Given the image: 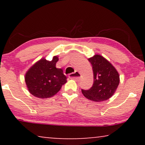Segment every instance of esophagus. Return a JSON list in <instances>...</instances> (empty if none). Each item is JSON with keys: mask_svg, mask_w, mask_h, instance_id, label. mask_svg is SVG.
I'll return each mask as SVG.
<instances>
[{"mask_svg": "<svg viewBox=\"0 0 145 145\" xmlns=\"http://www.w3.org/2000/svg\"><path fill=\"white\" fill-rule=\"evenodd\" d=\"M69 78H71V79H74V80H78L80 78L81 74H80V72H78V71H75L74 72L71 73V74H69Z\"/></svg>", "mask_w": 145, "mask_h": 145, "instance_id": "1", "label": "esophagus"}]
</instances>
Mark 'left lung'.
<instances>
[{
    "mask_svg": "<svg viewBox=\"0 0 145 145\" xmlns=\"http://www.w3.org/2000/svg\"><path fill=\"white\" fill-rule=\"evenodd\" d=\"M88 60L91 63L94 72V83L88 90L82 93L94 102L108 100L114 94L120 83V75L114 67L100 55H96Z\"/></svg>",
    "mask_w": 145,
    "mask_h": 145,
    "instance_id": "1",
    "label": "left lung"
}]
</instances>
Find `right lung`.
Returning <instances> with one entry per match:
<instances>
[{"instance_id":"obj_1","label":"right lung","mask_w":145,"mask_h":145,"mask_svg":"<svg viewBox=\"0 0 145 145\" xmlns=\"http://www.w3.org/2000/svg\"><path fill=\"white\" fill-rule=\"evenodd\" d=\"M59 61L57 56L52 61L42 59L33 65L25 76V81L29 92L39 98L52 97L60 90L67 82V77L61 69L56 68Z\"/></svg>"}]
</instances>
